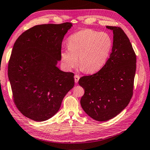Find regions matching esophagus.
<instances>
[{
  "mask_svg": "<svg viewBox=\"0 0 150 150\" xmlns=\"http://www.w3.org/2000/svg\"><path fill=\"white\" fill-rule=\"evenodd\" d=\"M74 78H75V83H77V82H79V79H80V76H79V75H75V76H74Z\"/></svg>",
  "mask_w": 150,
  "mask_h": 150,
  "instance_id": "1",
  "label": "esophagus"
}]
</instances>
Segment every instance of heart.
I'll return each instance as SVG.
<instances>
[{"mask_svg": "<svg viewBox=\"0 0 150 150\" xmlns=\"http://www.w3.org/2000/svg\"><path fill=\"white\" fill-rule=\"evenodd\" d=\"M113 45L112 38L105 32L92 29L79 30L69 37L68 49L61 52V60L68 70L78 64L88 74L102 69L110 54Z\"/></svg>", "mask_w": 150, "mask_h": 150, "instance_id": "heart-1", "label": "heart"}]
</instances>
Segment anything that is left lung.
<instances>
[{
    "label": "left lung",
    "instance_id": "8db88e82",
    "mask_svg": "<svg viewBox=\"0 0 150 150\" xmlns=\"http://www.w3.org/2000/svg\"><path fill=\"white\" fill-rule=\"evenodd\" d=\"M106 27L114 34L109 59L99 71L79 81L85 90L81 100L82 108L99 121L112 119L128 105L133 95L136 70V55L126 34L120 27Z\"/></svg>",
    "mask_w": 150,
    "mask_h": 150
}]
</instances>
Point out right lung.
<instances>
[{"instance_id": "obj_1", "label": "right lung", "mask_w": 150, "mask_h": 150, "mask_svg": "<svg viewBox=\"0 0 150 150\" xmlns=\"http://www.w3.org/2000/svg\"><path fill=\"white\" fill-rule=\"evenodd\" d=\"M72 23L42 24L23 33L13 45L8 78L13 100L23 116L36 121L50 119L74 88V74L61 71V45Z\"/></svg>"}]
</instances>
